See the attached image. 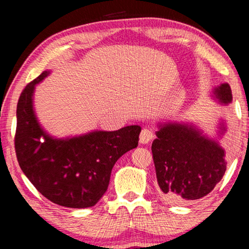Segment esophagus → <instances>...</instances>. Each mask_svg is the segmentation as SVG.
Masks as SVG:
<instances>
[{
  "instance_id": "1",
  "label": "esophagus",
  "mask_w": 249,
  "mask_h": 249,
  "mask_svg": "<svg viewBox=\"0 0 249 249\" xmlns=\"http://www.w3.org/2000/svg\"><path fill=\"white\" fill-rule=\"evenodd\" d=\"M154 138V134L151 129H142L141 135H139V142L141 144H148L152 139Z\"/></svg>"
}]
</instances>
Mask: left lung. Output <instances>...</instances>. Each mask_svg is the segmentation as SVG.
Instances as JSON below:
<instances>
[{
	"mask_svg": "<svg viewBox=\"0 0 249 249\" xmlns=\"http://www.w3.org/2000/svg\"><path fill=\"white\" fill-rule=\"evenodd\" d=\"M211 97L221 105L232 102L228 83L214 87ZM152 144L160 194L169 203L185 204L212 192L227 170L226 151L220 141L227 121L220 118L214 136L205 134L194 122H158Z\"/></svg>",
	"mask_w": 249,
	"mask_h": 249,
	"instance_id": "1",
	"label": "left lung"
}]
</instances>
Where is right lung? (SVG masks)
<instances>
[{"mask_svg":"<svg viewBox=\"0 0 249 249\" xmlns=\"http://www.w3.org/2000/svg\"><path fill=\"white\" fill-rule=\"evenodd\" d=\"M50 74L51 70L43 71L19 97L17 159L29 181L51 202L70 209L91 207L107 190L115 162L138 146L142 128L127 125L115 131L91 130L64 138L50 135L34 107L35 88Z\"/></svg>","mask_w":249,"mask_h":249,"instance_id":"obj_1","label":"right lung"}]
</instances>
